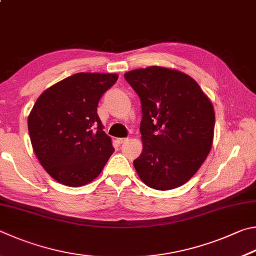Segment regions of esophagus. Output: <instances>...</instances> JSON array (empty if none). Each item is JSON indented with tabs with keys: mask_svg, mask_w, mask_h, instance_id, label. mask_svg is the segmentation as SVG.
<instances>
[{
	"mask_svg": "<svg viewBox=\"0 0 256 256\" xmlns=\"http://www.w3.org/2000/svg\"><path fill=\"white\" fill-rule=\"evenodd\" d=\"M116 142H118V145H122L124 142L128 140V138H116Z\"/></svg>",
	"mask_w": 256,
	"mask_h": 256,
	"instance_id": "34e87169",
	"label": "esophagus"
}]
</instances>
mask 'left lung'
<instances>
[{
	"instance_id": "1",
	"label": "left lung",
	"mask_w": 256,
	"mask_h": 256,
	"mask_svg": "<svg viewBox=\"0 0 256 256\" xmlns=\"http://www.w3.org/2000/svg\"><path fill=\"white\" fill-rule=\"evenodd\" d=\"M124 78L140 98L142 152L134 160L152 189L184 184L207 158L212 145L214 112L189 75L165 67L134 70Z\"/></svg>"
}]
</instances>
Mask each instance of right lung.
<instances>
[{"instance_id":"obj_1","label":"right lung","mask_w":256,"mask_h":256,"mask_svg":"<svg viewBox=\"0 0 256 256\" xmlns=\"http://www.w3.org/2000/svg\"><path fill=\"white\" fill-rule=\"evenodd\" d=\"M118 75L78 73L47 88L28 118L34 154L47 173L68 186L93 181L114 152L96 108Z\"/></svg>"}]
</instances>
